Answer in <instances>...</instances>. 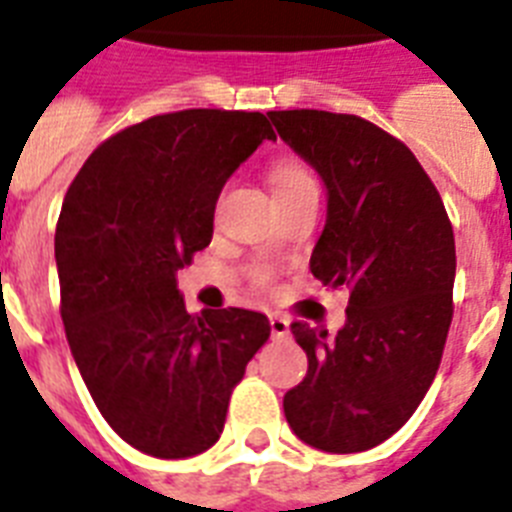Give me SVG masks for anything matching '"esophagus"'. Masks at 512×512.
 <instances>
[{
  "mask_svg": "<svg viewBox=\"0 0 512 512\" xmlns=\"http://www.w3.org/2000/svg\"><path fill=\"white\" fill-rule=\"evenodd\" d=\"M269 327H272V337L274 340H282V337L290 335V322H287L282 314H272L269 316Z\"/></svg>",
  "mask_w": 512,
  "mask_h": 512,
  "instance_id": "esophagus-1",
  "label": "esophagus"
}]
</instances>
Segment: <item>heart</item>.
<instances>
[{
    "label": "heart",
    "instance_id": "obj_1",
    "mask_svg": "<svg viewBox=\"0 0 512 512\" xmlns=\"http://www.w3.org/2000/svg\"><path fill=\"white\" fill-rule=\"evenodd\" d=\"M314 183V175L298 162H277L272 167L274 196H285V193H293V190L306 188V185ZM269 280H272V272H269V269H253V282H256V285H269Z\"/></svg>",
    "mask_w": 512,
    "mask_h": 512
}]
</instances>
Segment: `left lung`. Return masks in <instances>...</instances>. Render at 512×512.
<instances>
[{"label":"left lung","mask_w":512,"mask_h":512,"mask_svg":"<svg viewBox=\"0 0 512 512\" xmlns=\"http://www.w3.org/2000/svg\"><path fill=\"white\" fill-rule=\"evenodd\" d=\"M282 141L327 188L311 274L350 293L335 337L293 322L308 374L287 392L295 437L324 453L382 445L437 377L453 322L455 238L413 151L356 114L269 112Z\"/></svg>","instance_id":"1"}]
</instances>
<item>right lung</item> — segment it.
I'll return each instance as SVG.
<instances>
[{
  "label": "right lung",
  "instance_id": "right-lung-1",
  "mask_svg": "<svg viewBox=\"0 0 512 512\" xmlns=\"http://www.w3.org/2000/svg\"><path fill=\"white\" fill-rule=\"evenodd\" d=\"M261 112L183 109L107 138L75 175L54 235L62 322L107 424L154 458H193L269 319L248 308L188 314L177 269L211 243L227 177L264 141Z\"/></svg>",
  "mask_w": 512,
  "mask_h": 512
}]
</instances>
